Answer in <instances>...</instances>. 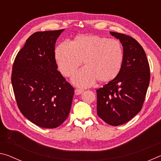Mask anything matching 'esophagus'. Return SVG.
Here are the masks:
<instances>
[{
  "label": "esophagus",
  "mask_w": 161,
  "mask_h": 161,
  "mask_svg": "<svg viewBox=\"0 0 161 161\" xmlns=\"http://www.w3.org/2000/svg\"><path fill=\"white\" fill-rule=\"evenodd\" d=\"M75 92V94L80 95V94H81V93H82L83 90H82V89H76Z\"/></svg>",
  "instance_id": "esophagus-1"
}]
</instances>
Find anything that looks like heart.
I'll return each mask as SVG.
<instances>
[{
	"instance_id": "1",
	"label": "heart",
	"mask_w": 161,
	"mask_h": 161,
	"mask_svg": "<svg viewBox=\"0 0 161 161\" xmlns=\"http://www.w3.org/2000/svg\"><path fill=\"white\" fill-rule=\"evenodd\" d=\"M55 59L64 77L73 75L84 61V68L73 76L72 82L90 86L97 80L108 83L119 75L124 62L123 47L119 41L96 35H81L71 44L62 42L55 50Z\"/></svg>"
}]
</instances>
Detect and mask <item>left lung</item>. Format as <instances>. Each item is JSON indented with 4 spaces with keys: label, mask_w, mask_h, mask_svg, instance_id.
<instances>
[{
    "label": "left lung",
    "mask_w": 161,
    "mask_h": 161,
    "mask_svg": "<svg viewBox=\"0 0 161 161\" xmlns=\"http://www.w3.org/2000/svg\"><path fill=\"white\" fill-rule=\"evenodd\" d=\"M124 48L119 75L97 90V115L116 126L126 123L142 108L150 82V67L145 51L129 35L110 32Z\"/></svg>",
    "instance_id": "left-lung-1"
}]
</instances>
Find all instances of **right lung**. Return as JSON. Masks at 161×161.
<instances>
[{
  "label": "right lung",
  "mask_w": 161,
  "mask_h": 161,
  "mask_svg": "<svg viewBox=\"0 0 161 161\" xmlns=\"http://www.w3.org/2000/svg\"><path fill=\"white\" fill-rule=\"evenodd\" d=\"M63 30L31 35L13 62L11 82L17 105L29 121L58 127L69 116L75 89L58 70L55 42Z\"/></svg>",
  "instance_id": "1"
}]
</instances>
